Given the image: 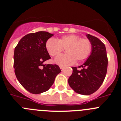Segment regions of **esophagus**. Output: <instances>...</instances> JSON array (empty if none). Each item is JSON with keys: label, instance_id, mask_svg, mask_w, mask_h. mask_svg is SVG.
Masks as SVG:
<instances>
[{"label": "esophagus", "instance_id": "34e87169", "mask_svg": "<svg viewBox=\"0 0 121 121\" xmlns=\"http://www.w3.org/2000/svg\"><path fill=\"white\" fill-rule=\"evenodd\" d=\"M59 67H60V70H61L62 71V70H64V67H63V66H59Z\"/></svg>", "mask_w": 121, "mask_h": 121}]
</instances>
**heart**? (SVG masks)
Listing matches in <instances>:
<instances>
[{
  "instance_id": "heart-1",
  "label": "heart",
  "mask_w": 121,
  "mask_h": 121,
  "mask_svg": "<svg viewBox=\"0 0 121 121\" xmlns=\"http://www.w3.org/2000/svg\"><path fill=\"white\" fill-rule=\"evenodd\" d=\"M45 48L52 57L59 55L66 49L67 54H62L54 60V62L60 66L70 65L75 62L83 61L88 57L91 51L92 45L89 39L81 38L75 35L62 36L56 40L53 38L48 39Z\"/></svg>"
}]
</instances>
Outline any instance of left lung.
<instances>
[{
	"label": "left lung",
	"instance_id": "left-lung-1",
	"mask_svg": "<svg viewBox=\"0 0 121 121\" xmlns=\"http://www.w3.org/2000/svg\"><path fill=\"white\" fill-rule=\"evenodd\" d=\"M91 43V52L86 61L79 66L82 70L72 67L73 73L68 84L76 93L90 95L98 90L103 83L107 70L108 59L105 46L98 38L86 35Z\"/></svg>",
	"mask_w": 121,
	"mask_h": 121
}]
</instances>
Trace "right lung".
<instances>
[{
  "mask_svg": "<svg viewBox=\"0 0 121 121\" xmlns=\"http://www.w3.org/2000/svg\"><path fill=\"white\" fill-rule=\"evenodd\" d=\"M53 36L46 31L30 33L23 36L15 47V74L23 88L31 93L40 94L48 90L61 71L56 64H44L51 59L45 43Z\"/></svg>",
  "mask_w": 121,
  "mask_h": 121,
  "instance_id": "right-lung-1",
  "label": "right lung"
}]
</instances>
